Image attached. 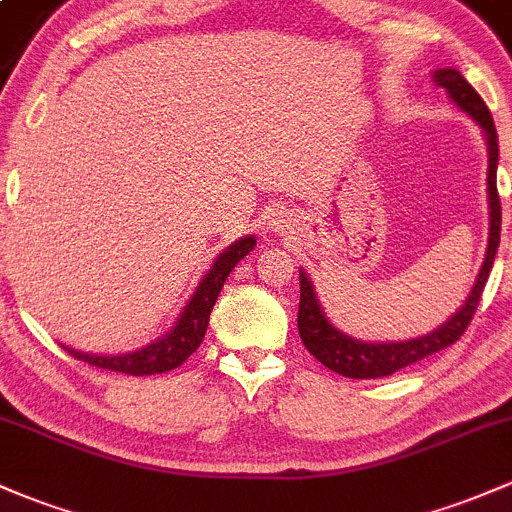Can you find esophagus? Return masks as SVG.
<instances>
[{"mask_svg":"<svg viewBox=\"0 0 512 512\" xmlns=\"http://www.w3.org/2000/svg\"><path fill=\"white\" fill-rule=\"evenodd\" d=\"M288 222H290V219H288V214H285V212H278V214H273V217H271L273 229H278V232H283V229L288 227Z\"/></svg>","mask_w":512,"mask_h":512,"instance_id":"esophagus-1","label":"esophagus"}]
</instances>
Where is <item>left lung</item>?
<instances>
[{
	"label": "left lung",
	"mask_w": 512,
	"mask_h": 512,
	"mask_svg": "<svg viewBox=\"0 0 512 512\" xmlns=\"http://www.w3.org/2000/svg\"><path fill=\"white\" fill-rule=\"evenodd\" d=\"M432 80L439 87H444L456 107L464 114H469L474 122L481 126L483 139L488 146V246L486 256H483L478 276L471 285V293L461 302L459 310L449 317L447 322L439 324L432 332L422 334L415 339H403V342H364L351 334L342 332L329 322L324 315L320 300H317L315 285L305 268H300V310H298V329L302 344L307 346L312 356L329 371L339 373L346 378H383L393 376L400 368L415 364V361L427 359V356L437 354V351L447 349L454 344L461 334L469 327L471 317H474L478 300H481L483 288H486L488 273H491L493 261H496V251L500 244V200L496 188V170H498V134L496 124H493L491 112H488L486 102L478 97L474 87L466 82L464 75L456 68H437L432 73Z\"/></svg>",
	"instance_id": "left-lung-1"
}]
</instances>
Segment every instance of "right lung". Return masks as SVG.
Masks as SVG:
<instances>
[{
  "label": "right lung",
  "mask_w": 512,
  "mask_h": 512,
  "mask_svg": "<svg viewBox=\"0 0 512 512\" xmlns=\"http://www.w3.org/2000/svg\"><path fill=\"white\" fill-rule=\"evenodd\" d=\"M254 246L256 236L246 234L239 241H234V244H229L222 254L214 258L210 271L200 278L197 288L192 290L190 300L185 302L178 320L156 342L141 346L136 351H126V354H90V351H80L65 344L63 346L75 359L97 368H107V371L129 373V376H153V373L173 371V368L183 364L192 351L202 344L207 324H210L212 307L219 298V290L224 288L227 276L234 271L236 263L249 254V251H254Z\"/></svg>",
  "instance_id": "add662e5"
}]
</instances>
